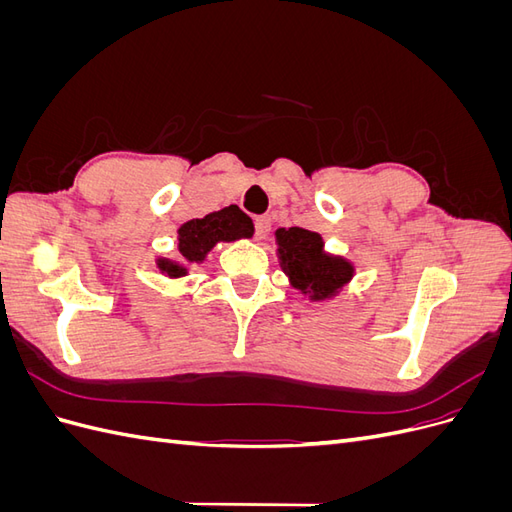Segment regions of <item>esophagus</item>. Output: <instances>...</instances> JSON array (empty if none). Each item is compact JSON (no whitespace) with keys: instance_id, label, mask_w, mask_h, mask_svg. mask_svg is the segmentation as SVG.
I'll return each instance as SVG.
<instances>
[{"instance_id":"obj_1","label":"esophagus","mask_w":512,"mask_h":512,"mask_svg":"<svg viewBox=\"0 0 512 512\" xmlns=\"http://www.w3.org/2000/svg\"><path fill=\"white\" fill-rule=\"evenodd\" d=\"M254 228H256V239H267V235L271 232L269 215H258V218L254 220Z\"/></svg>"}]
</instances>
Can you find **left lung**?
Instances as JSON below:
<instances>
[{"label":"left lung","mask_w":512,"mask_h":512,"mask_svg":"<svg viewBox=\"0 0 512 512\" xmlns=\"http://www.w3.org/2000/svg\"><path fill=\"white\" fill-rule=\"evenodd\" d=\"M275 239L277 256L292 288H299L314 301L335 297V292L350 282L354 267L342 256L324 252V241L318 232L292 226L277 230Z\"/></svg>","instance_id":"8db88e82"}]
</instances>
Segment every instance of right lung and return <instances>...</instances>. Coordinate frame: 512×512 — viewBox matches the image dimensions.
<instances>
[{"mask_svg": "<svg viewBox=\"0 0 512 512\" xmlns=\"http://www.w3.org/2000/svg\"><path fill=\"white\" fill-rule=\"evenodd\" d=\"M254 235V224L247 215L235 207H224L215 213L205 215L200 220H190L179 228V254L183 258V265L175 260L160 258L158 267L168 277H183L188 273L185 265L188 262H203L205 256L213 250L215 243L220 241H237V239H250Z\"/></svg>", "mask_w": 512, "mask_h": 512, "instance_id": "1", "label": "right lung"}]
</instances>
